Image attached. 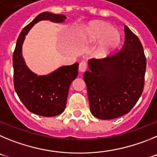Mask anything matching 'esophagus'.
I'll use <instances>...</instances> for the list:
<instances>
[{"instance_id": "esophagus-1", "label": "esophagus", "mask_w": 157, "mask_h": 157, "mask_svg": "<svg viewBox=\"0 0 157 157\" xmlns=\"http://www.w3.org/2000/svg\"><path fill=\"white\" fill-rule=\"evenodd\" d=\"M87 69V63L84 61H82L81 63H80L79 64V70L80 72H84Z\"/></svg>"}]
</instances>
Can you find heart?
I'll use <instances>...</instances> for the list:
<instances>
[{
  "label": "heart",
  "instance_id": "heart-1",
  "mask_svg": "<svg viewBox=\"0 0 157 157\" xmlns=\"http://www.w3.org/2000/svg\"><path fill=\"white\" fill-rule=\"evenodd\" d=\"M84 36L89 42H94L102 38L96 48V55L99 57H104L114 50L121 40L117 32L113 29V26L101 21L93 22L86 26Z\"/></svg>",
  "mask_w": 157,
  "mask_h": 157
}]
</instances>
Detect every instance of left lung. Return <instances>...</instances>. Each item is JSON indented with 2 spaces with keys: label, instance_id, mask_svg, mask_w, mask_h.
<instances>
[{
  "label": "left lung",
  "instance_id": "left-lung-1",
  "mask_svg": "<svg viewBox=\"0 0 157 157\" xmlns=\"http://www.w3.org/2000/svg\"><path fill=\"white\" fill-rule=\"evenodd\" d=\"M121 51L105 59H91L84 74L90 110L101 120L117 118L131 111L142 95L146 59L138 36L124 26Z\"/></svg>",
  "mask_w": 157,
  "mask_h": 157
}]
</instances>
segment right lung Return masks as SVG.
Listing matches in <instances>:
<instances>
[{
    "instance_id": "right-lung-1",
    "label": "right lung",
    "mask_w": 157,
    "mask_h": 157,
    "mask_svg": "<svg viewBox=\"0 0 157 157\" xmlns=\"http://www.w3.org/2000/svg\"><path fill=\"white\" fill-rule=\"evenodd\" d=\"M63 15L43 12L23 28L13 53L14 87L23 105L29 111L43 117H55L65 110L69 89L78 74V65L62 66L48 75L37 76L26 66L22 56L25 36L34 24L41 20L62 22Z\"/></svg>"
}]
</instances>
